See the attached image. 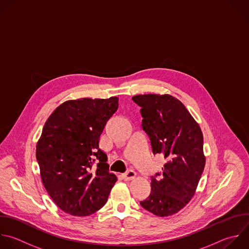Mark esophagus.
<instances>
[{
    "instance_id": "34e87169",
    "label": "esophagus",
    "mask_w": 249,
    "mask_h": 249,
    "mask_svg": "<svg viewBox=\"0 0 249 249\" xmlns=\"http://www.w3.org/2000/svg\"><path fill=\"white\" fill-rule=\"evenodd\" d=\"M136 177V172L134 170H128L125 174H123V178L125 181L133 180Z\"/></svg>"
}]
</instances>
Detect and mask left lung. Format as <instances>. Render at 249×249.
I'll list each match as a JSON object with an SVG mask.
<instances>
[{
    "instance_id": "left-lung-1",
    "label": "left lung",
    "mask_w": 249,
    "mask_h": 249,
    "mask_svg": "<svg viewBox=\"0 0 249 249\" xmlns=\"http://www.w3.org/2000/svg\"><path fill=\"white\" fill-rule=\"evenodd\" d=\"M132 100L141 107L142 130L153 154L161 153L166 159L162 173L151 176L150 195L140 203L156 216L173 215L192 199L204 170L201 129L170 95H138Z\"/></svg>"
}]
</instances>
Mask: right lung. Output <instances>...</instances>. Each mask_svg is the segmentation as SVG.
<instances>
[{"instance_id": "add662e5", "label": "right lung", "mask_w": 249, "mask_h": 249, "mask_svg": "<svg viewBox=\"0 0 249 249\" xmlns=\"http://www.w3.org/2000/svg\"><path fill=\"white\" fill-rule=\"evenodd\" d=\"M118 98L80 99L60 105L46 121L36 146L42 182L65 213L89 216L107 201L117 177L99 147Z\"/></svg>"}]
</instances>
